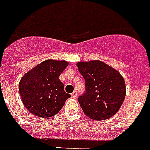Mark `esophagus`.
I'll list each match as a JSON object with an SVG mask.
<instances>
[{"instance_id":"obj_1","label":"esophagus","mask_w":150,"mask_h":150,"mask_svg":"<svg viewBox=\"0 0 150 150\" xmlns=\"http://www.w3.org/2000/svg\"><path fill=\"white\" fill-rule=\"evenodd\" d=\"M77 96H78V93L76 91H74L72 93H71V96H72V97H74V98H76V97H77Z\"/></svg>"}]
</instances>
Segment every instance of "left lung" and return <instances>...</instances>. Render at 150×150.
<instances>
[{
  "label": "left lung",
  "instance_id": "8db88e82",
  "mask_svg": "<svg viewBox=\"0 0 150 150\" xmlns=\"http://www.w3.org/2000/svg\"><path fill=\"white\" fill-rule=\"evenodd\" d=\"M86 90L78 100L85 114L93 120L103 121L114 116L123 103L125 82L121 74L100 61L79 62Z\"/></svg>",
  "mask_w": 150,
  "mask_h": 150
}]
</instances>
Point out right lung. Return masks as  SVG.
I'll return each instance as SVG.
<instances>
[{
  "instance_id": "add662e5",
  "label": "right lung",
  "mask_w": 150,
  "mask_h": 150,
  "mask_svg": "<svg viewBox=\"0 0 150 150\" xmlns=\"http://www.w3.org/2000/svg\"><path fill=\"white\" fill-rule=\"evenodd\" d=\"M68 63L47 60L27 72L19 82L23 104L30 113L41 117H50L63 107L71 95L64 91L59 79Z\"/></svg>"
}]
</instances>
